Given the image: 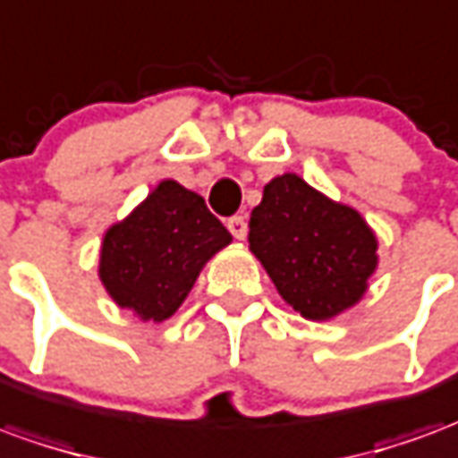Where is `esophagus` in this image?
Wrapping results in <instances>:
<instances>
[{"label":"esophagus","instance_id":"1","mask_svg":"<svg viewBox=\"0 0 458 458\" xmlns=\"http://www.w3.org/2000/svg\"><path fill=\"white\" fill-rule=\"evenodd\" d=\"M228 230L233 233V238L242 240L248 235V220L242 218V216H233V218L228 220Z\"/></svg>","mask_w":458,"mask_h":458}]
</instances>
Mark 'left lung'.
I'll use <instances>...</instances> for the list:
<instances>
[{
	"label": "left lung",
	"mask_w": 458,
	"mask_h": 458,
	"mask_svg": "<svg viewBox=\"0 0 458 458\" xmlns=\"http://www.w3.org/2000/svg\"><path fill=\"white\" fill-rule=\"evenodd\" d=\"M248 240L280 297L315 322L357 305L379 262L367 220L295 174L265 185Z\"/></svg>",
	"instance_id": "left-lung-1"
}]
</instances>
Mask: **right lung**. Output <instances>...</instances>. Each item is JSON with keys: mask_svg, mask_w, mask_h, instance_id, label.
I'll use <instances>...</instances> for the list:
<instances>
[{"mask_svg": "<svg viewBox=\"0 0 458 458\" xmlns=\"http://www.w3.org/2000/svg\"><path fill=\"white\" fill-rule=\"evenodd\" d=\"M230 235L206 200L175 181H161L101 242L98 277L118 307L143 322L174 315Z\"/></svg>", "mask_w": 458, "mask_h": 458, "instance_id": "add662e5", "label": "right lung"}]
</instances>
